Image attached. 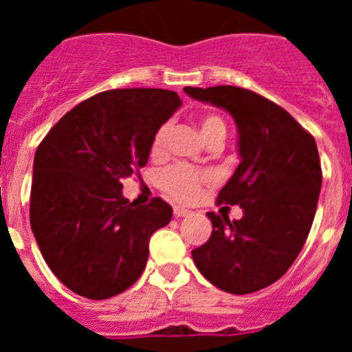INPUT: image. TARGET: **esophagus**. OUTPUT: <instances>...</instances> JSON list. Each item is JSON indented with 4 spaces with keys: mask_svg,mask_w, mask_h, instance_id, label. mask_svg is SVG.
<instances>
[{
    "mask_svg": "<svg viewBox=\"0 0 352 352\" xmlns=\"http://www.w3.org/2000/svg\"><path fill=\"white\" fill-rule=\"evenodd\" d=\"M186 214H190V211L188 210H185V208H182V206H174V217H186Z\"/></svg>",
    "mask_w": 352,
    "mask_h": 352,
    "instance_id": "esophagus-1",
    "label": "esophagus"
}]
</instances>
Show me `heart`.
<instances>
[{
	"instance_id": "heart-1",
	"label": "heart",
	"mask_w": 352,
	"mask_h": 352,
	"mask_svg": "<svg viewBox=\"0 0 352 352\" xmlns=\"http://www.w3.org/2000/svg\"><path fill=\"white\" fill-rule=\"evenodd\" d=\"M167 133H169V123H164L160 129L155 132L153 141H151V155L153 157H162L166 151ZM201 133L203 138L210 139L217 133H223L226 135V125H223L222 118L217 114H206L201 118ZM210 179L206 173L194 169L188 166H173L167 170H164L160 178V185L167 195H170L176 201L182 203H190L201 192V186Z\"/></svg>"
}]
</instances>
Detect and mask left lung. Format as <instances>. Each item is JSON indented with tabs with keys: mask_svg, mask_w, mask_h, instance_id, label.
I'll list each match as a JSON object with an SVG mask.
<instances>
[{
	"mask_svg": "<svg viewBox=\"0 0 352 352\" xmlns=\"http://www.w3.org/2000/svg\"><path fill=\"white\" fill-rule=\"evenodd\" d=\"M185 93L234 118L239 166L217 201L243 210L239 220L210 211L213 231L192 257L213 285L250 294L278 280L307 241L322 183L316 139L285 109L250 89L186 86Z\"/></svg>",
	"mask_w": 352,
	"mask_h": 352,
	"instance_id": "8db88e82",
	"label": "left lung"
}]
</instances>
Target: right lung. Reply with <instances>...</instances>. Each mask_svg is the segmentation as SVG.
<instances>
[{
  "label": "right lung",
  "mask_w": 352,
  "mask_h": 352,
  "mask_svg": "<svg viewBox=\"0 0 352 352\" xmlns=\"http://www.w3.org/2000/svg\"><path fill=\"white\" fill-rule=\"evenodd\" d=\"M178 93L109 89L68 111L36 148L30 222L43 259L70 291L105 300L144 272L149 238L173 208L121 194L146 166L158 129L179 109Z\"/></svg>",
  "instance_id": "obj_1"
}]
</instances>
